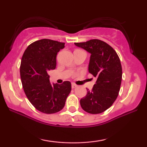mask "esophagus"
Returning a JSON list of instances; mask_svg holds the SVG:
<instances>
[{
  "instance_id": "obj_1",
  "label": "esophagus",
  "mask_w": 147,
  "mask_h": 147,
  "mask_svg": "<svg viewBox=\"0 0 147 147\" xmlns=\"http://www.w3.org/2000/svg\"><path fill=\"white\" fill-rule=\"evenodd\" d=\"M77 87H78V86L76 85V84H74V83L71 84V88H77Z\"/></svg>"
}]
</instances>
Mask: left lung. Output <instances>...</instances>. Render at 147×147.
Listing matches in <instances>:
<instances>
[{
	"label": "left lung",
	"mask_w": 147,
	"mask_h": 147,
	"mask_svg": "<svg viewBox=\"0 0 147 147\" xmlns=\"http://www.w3.org/2000/svg\"><path fill=\"white\" fill-rule=\"evenodd\" d=\"M75 45L91 54L88 71L97 79L92 91L87 90L86 96L80 100V105L88 113H102L113 104L119 94L122 76L120 58L111 46L101 40Z\"/></svg>",
	"instance_id": "obj_1"
}]
</instances>
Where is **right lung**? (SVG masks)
Segmentation results:
<instances>
[{
  "label": "right lung",
  "mask_w": 147,
  "mask_h": 147,
  "mask_svg": "<svg viewBox=\"0 0 147 147\" xmlns=\"http://www.w3.org/2000/svg\"><path fill=\"white\" fill-rule=\"evenodd\" d=\"M65 43L51 39L38 40L28 46L20 66L24 92L34 107L45 114L63 109L71 90L69 81L51 85L48 72L56 67V56Z\"/></svg>",
  "instance_id": "obj_1"
}]
</instances>
